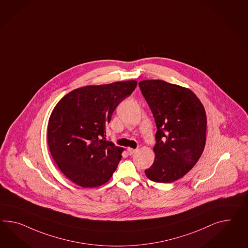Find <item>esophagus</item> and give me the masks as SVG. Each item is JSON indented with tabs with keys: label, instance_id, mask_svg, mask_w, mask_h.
Listing matches in <instances>:
<instances>
[{
	"label": "esophagus",
	"instance_id": "34e87169",
	"mask_svg": "<svg viewBox=\"0 0 248 248\" xmlns=\"http://www.w3.org/2000/svg\"><path fill=\"white\" fill-rule=\"evenodd\" d=\"M136 151H137V149H133V148H130V147H128V148H127V153H128L130 155L135 154Z\"/></svg>",
	"mask_w": 248,
	"mask_h": 248
}]
</instances>
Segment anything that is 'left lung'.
I'll return each mask as SVG.
<instances>
[{
	"instance_id": "1",
	"label": "left lung",
	"mask_w": 248,
	"mask_h": 248,
	"mask_svg": "<svg viewBox=\"0 0 248 248\" xmlns=\"http://www.w3.org/2000/svg\"><path fill=\"white\" fill-rule=\"evenodd\" d=\"M157 127L155 161L145 170L155 183H172L191 170L206 143L207 117L191 90L162 80L140 82Z\"/></svg>"
}]
</instances>
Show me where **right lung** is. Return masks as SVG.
Segmentation results:
<instances>
[{
    "label": "right lung",
    "instance_id": "obj_1",
    "mask_svg": "<svg viewBox=\"0 0 248 248\" xmlns=\"http://www.w3.org/2000/svg\"><path fill=\"white\" fill-rule=\"evenodd\" d=\"M137 81L88 85L64 95L53 109L47 143L59 170L83 188L106 184L121 160L122 147L106 140L105 127Z\"/></svg>",
    "mask_w": 248,
    "mask_h": 248
}]
</instances>
